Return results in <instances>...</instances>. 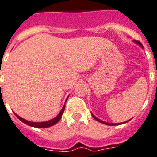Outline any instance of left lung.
Returning a JSON list of instances; mask_svg holds the SVG:
<instances>
[{"instance_id":"obj_1","label":"left lung","mask_w":157,"mask_h":157,"mask_svg":"<svg viewBox=\"0 0 157 157\" xmlns=\"http://www.w3.org/2000/svg\"><path fill=\"white\" fill-rule=\"evenodd\" d=\"M136 43H138V44H140V46H142V44H141V43H140V42L139 41H136ZM143 47V46H142ZM92 115H93V114H92ZM93 117H94V118H95V119H96L97 121H98V122H100V123H104V124H106V125H118V124H120V123H118V124H117V123H116V124H111V123H105V122H103V121H101L100 119H98V118H97L96 117H95V116H94L93 115ZM127 122H128V121H127ZM125 123H127V122H125Z\"/></svg>"}]
</instances>
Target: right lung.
<instances>
[{"instance_id":"1","label":"right lung","mask_w":157,"mask_h":157,"mask_svg":"<svg viewBox=\"0 0 157 157\" xmlns=\"http://www.w3.org/2000/svg\"><path fill=\"white\" fill-rule=\"evenodd\" d=\"M64 109H65V105H63V107L62 108L61 111L59 112V114L56 118L52 119V120L48 121V122H42V123H33V122H30V121L25 120V119L21 118V117H19V116L17 115V114H15V115L17 116V118H18L19 120L21 121V122L25 123V124L28 125V126H30V127H38V128H46V127H52L53 125L56 124L60 120L61 117H62V114H63V111H64Z\"/></svg>"}]
</instances>
